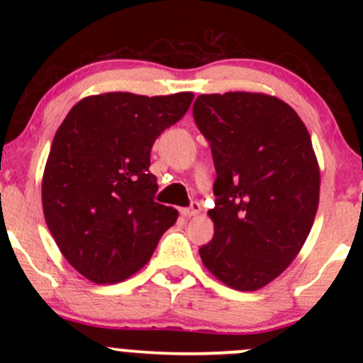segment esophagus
I'll return each mask as SVG.
<instances>
[{
  "mask_svg": "<svg viewBox=\"0 0 363 363\" xmlns=\"http://www.w3.org/2000/svg\"><path fill=\"white\" fill-rule=\"evenodd\" d=\"M200 211H202V205H200L199 202H191L189 203V207L181 208V214L184 216V218H191V216L199 214Z\"/></svg>",
  "mask_w": 363,
  "mask_h": 363,
  "instance_id": "1",
  "label": "esophagus"
}]
</instances>
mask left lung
Returning a JSON list of instances; mask_svg holds the SVG:
<instances>
[{"label":"left lung","mask_w":363,"mask_h":363,"mask_svg":"<svg viewBox=\"0 0 363 363\" xmlns=\"http://www.w3.org/2000/svg\"><path fill=\"white\" fill-rule=\"evenodd\" d=\"M193 117L216 168L214 237L200 256L230 288L255 291L294 262L313 226L320 168L309 131L259 93L200 94Z\"/></svg>","instance_id":"1"}]
</instances>
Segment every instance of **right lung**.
Masks as SVG:
<instances>
[{"mask_svg":"<svg viewBox=\"0 0 363 363\" xmlns=\"http://www.w3.org/2000/svg\"><path fill=\"white\" fill-rule=\"evenodd\" d=\"M191 93H105L80 100L56 131L42 182L47 226L69 265L98 284L149 262L177 211L155 200L151 149Z\"/></svg>","mask_w":363,"mask_h":363,"instance_id":"obj_1","label":"right lung"}]
</instances>
